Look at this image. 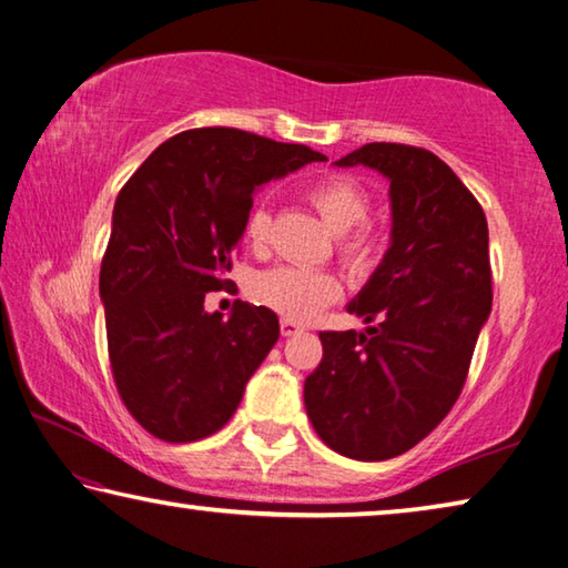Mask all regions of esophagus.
<instances>
[{
	"instance_id": "esophagus-1",
	"label": "esophagus",
	"mask_w": 568,
	"mask_h": 568,
	"mask_svg": "<svg viewBox=\"0 0 568 568\" xmlns=\"http://www.w3.org/2000/svg\"><path fill=\"white\" fill-rule=\"evenodd\" d=\"M301 331H303L301 323H295L291 318H283L281 321V333L285 335V338H287V335H295V333H301Z\"/></svg>"
}]
</instances>
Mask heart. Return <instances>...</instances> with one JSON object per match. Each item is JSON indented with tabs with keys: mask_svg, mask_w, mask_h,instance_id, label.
Here are the masks:
<instances>
[{
	"mask_svg": "<svg viewBox=\"0 0 568 568\" xmlns=\"http://www.w3.org/2000/svg\"><path fill=\"white\" fill-rule=\"evenodd\" d=\"M311 203L318 210L323 223L331 233L341 235V257L353 267H363L371 263L373 235L365 227H358L371 213V197L358 182L351 178H331L311 190ZM271 215L263 205H255L245 220V235L250 243L261 245L267 237ZM253 295L263 305L273 307L285 318L307 321L318 315L325 305L341 297V283L333 273L311 271V267L297 265H277L255 275Z\"/></svg>",
	"mask_w": 568,
	"mask_h": 568,
	"instance_id": "heart-1",
	"label": "heart"
}]
</instances>
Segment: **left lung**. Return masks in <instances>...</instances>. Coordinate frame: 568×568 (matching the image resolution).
I'll list each match as a JSON object with an SVG mask.
<instances>
[{
	"label": "left lung",
	"instance_id": "obj_1",
	"mask_svg": "<svg viewBox=\"0 0 568 568\" xmlns=\"http://www.w3.org/2000/svg\"><path fill=\"white\" fill-rule=\"evenodd\" d=\"M333 165L390 182V245L348 303L368 328L321 333L305 410L335 454L386 460L426 438L460 396L491 315L488 225L456 172L423 148L371 142Z\"/></svg>",
	"mask_w": 568,
	"mask_h": 568
}]
</instances>
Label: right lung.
Returning a JSON list of instances; mask_svg holds the SVG:
<instances>
[{"label": "right lung", "instance_id": "1", "mask_svg": "<svg viewBox=\"0 0 568 568\" xmlns=\"http://www.w3.org/2000/svg\"><path fill=\"white\" fill-rule=\"evenodd\" d=\"M323 160L305 145L197 128L162 142L120 190L100 301L114 383L152 436L187 444L233 418L281 325L271 307L243 301L223 321L205 311V293L230 283L255 190Z\"/></svg>", "mask_w": 568, "mask_h": 568}]
</instances>
